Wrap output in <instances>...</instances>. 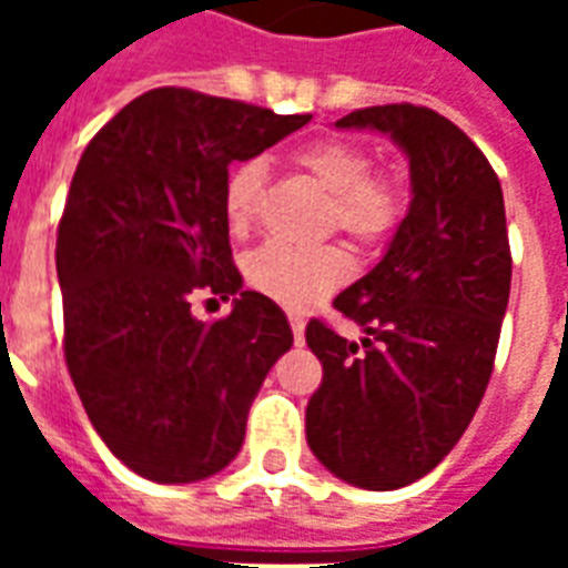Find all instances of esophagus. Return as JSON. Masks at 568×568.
<instances>
[{"label": "esophagus", "instance_id": "obj_1", "mask_svg": "<svg viewBox=\"0 0 568 568\" xmlns=\"http://www.w3.org/2000/svg\"><path fill=\"white\" fill-rule=\"evenodd\" d=\"M288 324H292L294 342L301 345V342H303V329H306V318H303V315H297V312H288Z\"/></svg>", "mask_w": 568, "mask_h": 568}]
</instances>
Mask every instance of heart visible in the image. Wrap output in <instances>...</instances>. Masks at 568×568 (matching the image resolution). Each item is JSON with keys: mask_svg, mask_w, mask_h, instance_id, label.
<instances>
[{"mask_svg": "<svg viewBox=\"0 0 568 568\" xmlns=\"http://www.w3.org/2000/svg\"><path fill=\"white\" fill-rule=\"evenodd\" d=\"M324 194H329V226L359 244H379L404 217V191L395 176L374 173V159L365 146L345 138H321L292 153ZM265 189V164L258 159L239 162L223 182V214L232 235L250 230ZM247 283L265 297L285 306H310L342 285L351 274V258L342 247L294 250L265 244L244 262Z\"/></svg>", "mask_w": 568, "mask_h": 568, "instance_id": "b5f03b06", "label": "heart"}]
</instances>
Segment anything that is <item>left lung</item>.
<instances>
[{"mask_svg":"<svg viewBox=\"0 0 568 568\" xmlns=\"http://www.w3.org/2000/svg\"><path fill=\"white\" fill-rule=\"evenodd\" d=\"M336 126L392 138L413 200L383 258L333 301L365 338L306 327L324 365L306 442L338 480L388 493L439 466L480 406L510 301L507 217L493 164L436 111L374 105Z\"/></svg>","mask_w":568,"mask_h":568,"instance_id":"obj_1","label":"left lung"}]
</instances>
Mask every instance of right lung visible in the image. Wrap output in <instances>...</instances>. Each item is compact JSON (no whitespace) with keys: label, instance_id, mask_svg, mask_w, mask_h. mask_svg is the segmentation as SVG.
<instances>
[{"label":"right lung","instance_id":"obj_1","mask_svg":"<svg viewBox=\"0 0 568 568\" xmlns=\"http://www.w3.org/2000/svg\"><path fill=\"white\" fill-rule=\"evenodd\" d=\"M310 120L155 88L75 168L55 244L67 368L93 430L146 480L194 484L230 466L253 397L292 347L283 310L241 288L223 182ZM196 291L232 296L233 312L194 320Z\"/></svg>","mask_w":568,"mask_h":568}]
</instances>
